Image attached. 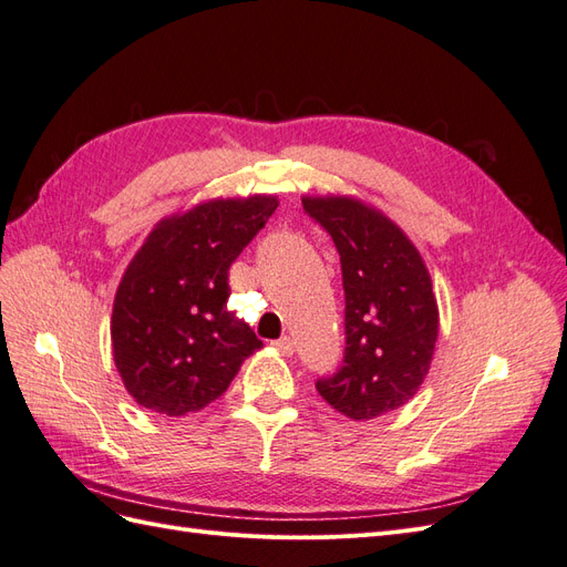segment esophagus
Wrapping results in <instances>:
<instances>
[{
  "label": "esophagus",
  "instance_id": "esophagus-1",
  "mask_svg": "<svg viewBox=\"0 0 567 567\" xmlns=\"http://www.w3.org/2000/svg\"><path fill=\"white\" fill-rule=\"evenodd\" d=\"M271 346H274V350H279L281 354H293L296 352V342H293V338H288V336L274 340Z\"/></svg>",
  "mask_w": 567,
  "mask_h": 567
}]
</instances>
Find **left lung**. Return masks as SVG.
Segmentation results:
<instances>
[{
  "instance_id": "1",
  "label": "left lung",
  "mask_w": 567,
  "mask_h": 567,
  "mask_svg": "<svg viewBox=\"0 0 567 567\" xmlns=\"http://www.w3.org/2000/svg\"><path fill=\"white\" fill-rule=\"evenodd\" d=\"M331 234L346 288V357L333 379L317 381L342 416L371 421L419 392L433 362L440 310L419 248L375 205L350 196H302Z\"/></svg>"
}]
</instances>
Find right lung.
<instances>
[{"label":"right lung","instance_id":"obj_1","mask_svg":"<svg viewBox=\"0 0 567 567\" xmlns=\"http://www.w3.org/2000/svg\"><path fill=\"white\" fill-rule=\"evenodd\" d=\"M279 198H208L156 221L117 284L113 362L134 402L186 416L215 402L262 348L227 310L229 267Z\"/></svg>","mask_w":567,"mask_h":567}]
</instances>
